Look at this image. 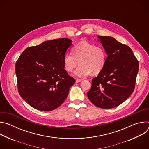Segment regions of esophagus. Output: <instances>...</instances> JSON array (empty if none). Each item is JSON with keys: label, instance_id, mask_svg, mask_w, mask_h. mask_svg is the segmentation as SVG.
Here are the masks:
<instances>
[{"label": "esophagus", "instance_id": "esophagus-1", "mask_svg": "<svg viewBox=\"0 0 149 149\" xmlns=\"http://www.w3.org/2000/svg\"><path fill=\"white\" fill-rule=\"evenodd\" d=\"M82 81V79H78V78H77V79H76V81H75V82H76L77 83H78V82H81Z\"/></svg>", "mask_w": 149, "mask_h": 149}]
</instances>
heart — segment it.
<instances>
[{"label": "heart", "mask_w": 149, "mask_h": 149, "mask_svg": "<svg viewBox=\"0 0 149 149\" xmlns=\"http://www.w3.org/2000/svg\"><path fill=\"white\" fill-rule=\"evenodd\" d=\"M72 54L67 53L63 57L65 70L72 72L79 63V66L74 71V75L78 77H84L90 73L92 75L99 74L104 68L107 55L104 49L99 46L82 41L72 49Z\"/></svg>", "instance_id": "obj_1"}]
</instances>
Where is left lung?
Here are the masks:
<instances>
[{
    "mask_svg": "<svg viewBox=\"0 0 149 149\" xmlns=\"http://www.w3.org/2000/svg\"><path fill=\"white\" fill-rule=\"evenodd\" d=\"M97 38L107 57L103 70L92 79L87 96L97 107L112 109L120 105L133 93L139 63L129 47L111 36Z\"/></svg>",
    "mask_w": 149,
    "mask_h": 149,
    "instance_id": "8db88e82",
    "label": "left lung"
}]
</instances>
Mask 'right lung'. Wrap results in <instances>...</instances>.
<instances>
[{
	"label": "right lung",
	"mask_w": 149,
	"mask_h": 149,
	"mask_svg": "<svg viewBox=\"0 0 149 149\" xmlns=\"http://www.w3.org/2000/svg\"><path fill=\"white\" fill-rule=\"evenodd\" d=\"M72 40L62 38L27 48L15 65L19 93L33 108L54 110L64 102L75 79L63 65Z\"/></svg>",
	"instance_id": "right-lung-1"
}]
</instances>
